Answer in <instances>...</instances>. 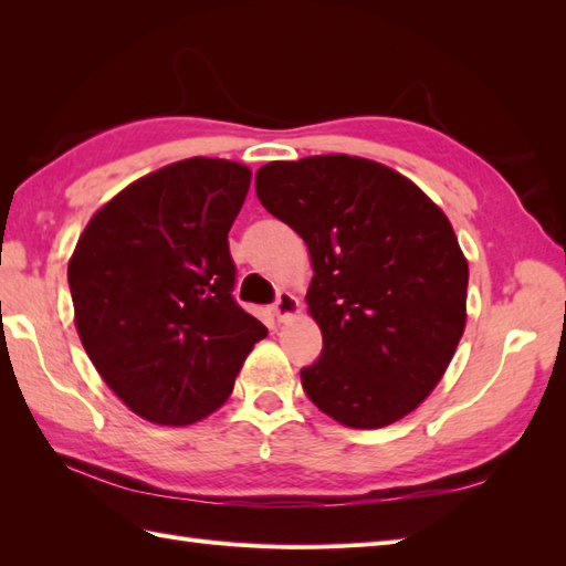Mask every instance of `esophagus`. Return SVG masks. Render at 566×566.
<instances>
[{
  "label": "esophagus",
  "mask_w": 566,
  "mask_h": 566,
  "mask_svg": "<svg viewBox=\"0 0 566 566\" xmlns=\"http://www.w3.org/2000/svg\"><path fill=\"white\" fill-rule=\"evenodd\" d=\"M298 308H302V304H298V298L292 292H280L272 306V314L276 316V321H290L298 314Z\"/></svg>",
  "instance_id": "1"
}]
</instances>
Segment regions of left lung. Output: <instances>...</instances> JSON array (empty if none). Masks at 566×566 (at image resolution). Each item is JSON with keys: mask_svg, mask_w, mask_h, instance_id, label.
<instances>
[{"mask_svg": "<svg viewBox=\"0 0 566 566\" xmlns=\"http://www.w3.org/2000/svg\"><path fill=\"white\" fill-rule=\"evenodd\" d=\"M262 207L302 235L306 304L323 335L302 387L347 428L391 426L423 403L467 326L469 264L423 189L357 155L268 163Z\"/></svg>", "mask_w": 566, "mask_h": 566, "instance_id": "1", "label": "left lung"}]
</instances>
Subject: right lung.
<instances>
[{
  "instance_id": "add662e5",
  "label": "right lung",
  "mask_w": 566,
  "mask_h": 566,
  "mask_svg": "<svg viewBox=\"0 0 566 566\" xmlns=\"http://www.w3.org/2000/svg\"><path fill=\"white\" fill-rule=\"evenodd\" d=\"M248 165L187 158L130 182L92 216L67 262L75 328L136 416L191 426L226 403L268 328L233 296L228 231Z\"/></svg>"
}]
</instances>
